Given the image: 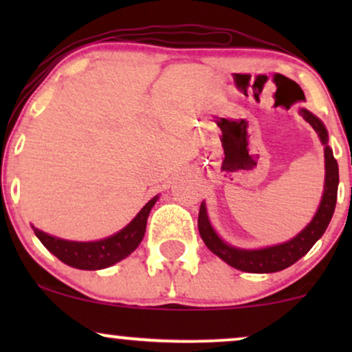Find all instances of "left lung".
<instances>
[{
  "label": "left lung",
  "mask_w": 352,
  "mask_h": 352,
  "mask_svg": "<svg viewBox=\"0 0 352 352\" xmlns=\"http://www.w3.org/2000/svg\"><path fill=\"white\" fill-rule=\"evenodd\" d=\"M300 116H302V119H305L306 122L311 124V127L316 131L321 144L324 145L326 177L324 192H322L321 204H319L316 215L313 217V220H311L296 236L292 238L289 241H285V243L266 246V248L260 250L235 248V246L225 243V241L217 235L215 230L210 225L205 204L200 205L199 232L201 240H204L205 245L208 246L210 252L215 253L218 258H221V260L225 261V263H228L230 266H233V268L236 270H241V272L274 273L281 272V270L296 263L300 258H302L309 252L311 246L322 236V233L328 228L331 218H333L338 199L339 172L336 159H334L333 151H331V147L328 145V131H326L324 124H322L316 116L311 114L308 109H300Z\"/></svg>",
  "instance_id": "8db88e82"
}]
</instances>
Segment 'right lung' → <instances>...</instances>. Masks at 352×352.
Here are the masks:
<instances>
[{"label":"right lung","instance_id":"right-lung-1","mask_svg":"<svg viewBox=\"0 0 352 352\" xmlns=\"http://www.w3.org/2000/svg\"><path fill=\"white\" fill-rule=\"evenodd\" d=\"M159 195L145 204V207L137 213L134 220L127 227L117 232L116 235L98 241H69L63 238L47 235L41 230L34 228L36 236L41 240L50 252L58 256L63 263L78 270H104L116 265L117 261L129 256L142 241L147 218Z\"/></svg>","mask_w":352,"mask_h":352}]
</instances>
